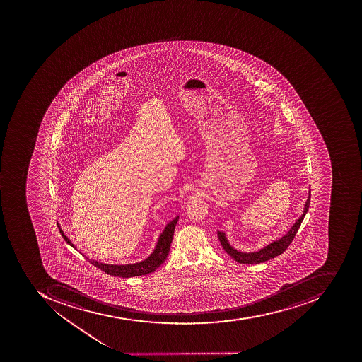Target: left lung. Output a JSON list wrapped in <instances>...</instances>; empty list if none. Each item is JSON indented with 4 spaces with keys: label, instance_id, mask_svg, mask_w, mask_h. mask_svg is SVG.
Listing matches in <instances>:
<instances>
[{
    "label": "left lung",
    "instance_id": "left-lung-1",
    "mask_svg": "<svg viewBox=\"0 0 362 362\" xmlns=\"http://www.w3.org/2000/svg\"><path fill=\"white\" fill-rule=\"evenodd\" d=\"M310 197V190H309V196H308L307 202H305L303 215H301L300 218L298 219V221L293 223V227L286 233L285 236H282L281 238L278 239V240L272 241V244L268 245V246L264 247V248L260 249L259 252H238L237 249L233 248V247L230 246L228 240L226 238L225 233H223V231H218L217 235H218L221 246L225 249V252H227L233 259L239 262V264H260V262H267V260L272 259L274 257L279 256V255L285 252L288 246L291 244V241L295 238L296 233H297L298 229L300 227L301 223H303V218H305V214H307L308 209H309Z\"/></svg>",
    "mask_w": 362,
    "mask_h": 362
}]
</instances>
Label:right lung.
I'll return each mask as SVG.
<instances>
[{"label": "right lung", "mask_w": 362, "mask_h": 362, "mask_svg": "<svg viewBox=\"0 0 362 362\" xmlns=\"http://www.w3.org/2000/svg\"><path fill=\"white\" fill-rule=\"evenodd\" d=\"M178 218H180V217L177 216V217L173 219L170 223H167L162 235L159 236L154 252H151V256L147 257L146 259L143 260V262L131 264H108L98 262V260H90V264H92L93 266H95L98 269L102 270V272L110 274V276H114V277H136V276H144V274L154 272L155 270L165 262L167 256H168L170 244H172L173 237H174L175 227H176ZM59 229L62 237L64 238L67 244L74 247V245L71 243V240L65 236L63 230H62L61 228Z\"/></svg>", "instance_id": "add662e5"}]
</instances>
